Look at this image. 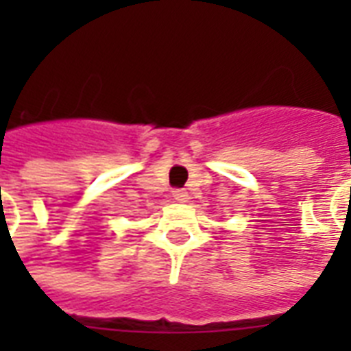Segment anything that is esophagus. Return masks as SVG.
<instances>
[{
    "instance_id": "34e87169",
    "label": "esophagus",
    "mask_w": 351,
    "mask_h": 351,
    "mask_svg": "<svg viewBox=\"0 0 351 351\" xmlns=\"http://www.w3.org/2000/svg\"><path fill=\"white\" fill-rule=\"evenodd\" d=\"M173 198H175L176 202H187V200H189V195H187L186 189H175V191H173Z\"/></svg>"
}]
</instances>
